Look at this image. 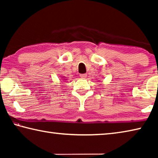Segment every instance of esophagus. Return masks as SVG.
I'll use <instances>...</instances> for the list:
<instances>
[{
	"label": "esophagus",
	"instance_id": "1",
	"mask_svg": "<svg viewBox=\"0 0 158 158\" xmlns=\"http://www.w3.org/2000/svg\"><path fill=\"white\" fill-rule=\"evenodd\" d=\"M80 77H81L82 79H85L87 77V74H80Z\"/></svg>",
	"mask_w": 158,
	"mask_h": 158
}]
</instances>
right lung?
<instances>
[{"label":"right lung","instance_id":"right-lung-1","mask_svg":"<svg viewBox=\"0 0 158 158\" xmlns=\"http://www.w3.org/2000/svg\"><path fill=\"white\" fill-rule=\"evenodd\" d=\"M63 81H65V80H66V79H64V77H63Z\"/></svg>","mask_w":158,"mask_h":158}]
</instances>
